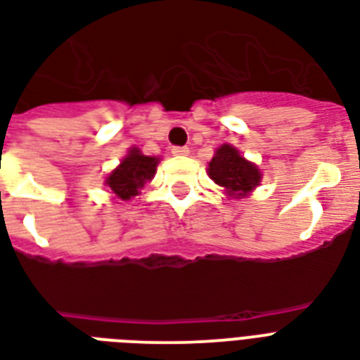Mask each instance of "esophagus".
Here are the masks:
<instances>
[{"label":"esophagus","instance_id":"obj_1","mask_svg":"<svg viewBox=\"0 0 360 360\" xmlns=\"http://www.w3.org/2000/svg\"><path fill=\"white\" fill-rule=\"evenodd\" d=\"M171 152L174 155H188L189 154V148H186V146H172Z\"/></svg>","mask_w":360,"mask_h":360}]
</instances>
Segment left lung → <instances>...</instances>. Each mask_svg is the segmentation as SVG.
I'll return each instance as SVG.
<instances>
[{
    "instance_id": "8db88e82",
    "label": "left lung",
    "mask_w": 360,
    "mask_h": 360,
    "mask_svg": "<svg viewBox=\"0 0 360 360\" xmlns=\"http://www.w3.org/2000/svg\"><path fill=\"white\" fill-rule=\"evenodd\" d=\"M208 174L218 186L238 197L250 193L261 180L257 167L244 160L229 144L216 150V155L208 163Z\"/></svg>"
}]
</instances>
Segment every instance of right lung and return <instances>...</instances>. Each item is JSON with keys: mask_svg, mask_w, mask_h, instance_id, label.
Returning a JSON list of instances; mask_svg holds the SVG:
<instances>
[{"mask_svg": "<svg viewBox=\"0 0 360 360\" xmlns=\"http://www.w3.org/2000/svg\"><path fill=\"white\" fill-rule=\"evenodd\" d=\"M158 167V160L150 155H142L136 148L129 150L127 158L120 163L118 169L110 172L107 178V186L120 200H129L139 195V189L152 180Z\"/></svg>", "mask_w": 360, "mask_h": 360, "instance_id": "1", "label": "right lung"}]
</instances>
